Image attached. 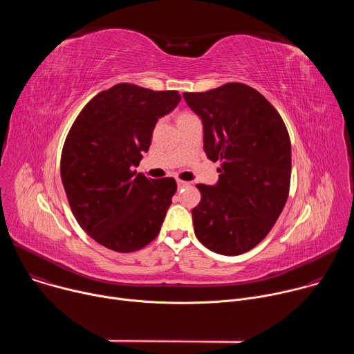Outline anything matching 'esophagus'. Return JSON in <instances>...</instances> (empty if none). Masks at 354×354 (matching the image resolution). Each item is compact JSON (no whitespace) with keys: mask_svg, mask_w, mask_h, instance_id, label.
<instances>
[{"mask_svg":"<svg viewBox=\"0 0 354 354\" xmlns=\"http://www.w3.org/2000/svg\"><path fill=\"white\" fill-rule=\"evenodd\" d=\"M176 185H178V187H185V186H187L189 183L185 182V180H176Z\"/></svg>","mask_w":354,"mask_h":354,"instance_id":"1","label":"esophagus"}]
</instances>
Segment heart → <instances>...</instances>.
Masks as SVG:
<instances>
[{"label": "heart", "instance_id": "b5f03b06", "mask_svg": "<svg viewBox=\"0 0 354 354\" xmlns=\"http://www.w3.org/2000/svg\"><path fill=\"white\" fill-rule=\"evenodd\" d=\"M183 116H189V113H183V115H180V118H183Z\"/></svg>", "mask_w": 354, "mask_h": 354}]
</instances>
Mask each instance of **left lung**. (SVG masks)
Wrapping results in <instances>:
<instances>
[{
    "label": "left lung",
    "mask_w": 354,
    "mask_h": 354,
    "mask_svg": "<svg viewBox=\"0 0 354 354\" xmlns=\"http://www.w3.org/2000/svg\"><path fill=\"white\" fill-rule=\"evenodd\" d=\"M183 97L203 123L207 158L221 162L214 186L197 185L194 234L216 254L241 255L269 234L287 201L291 142L286 124L269 100L245 84Z\"/></svg>",
    "instance_id": "left-lung-1"
}]
</instances>
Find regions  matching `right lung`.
I'll use <instances>...</instances> for the list:
<instances>
[{
	"mask_svg": "<svg viewBox=\"0 0 354 354\" xmlns=\"http://www.w3.org/2000/svg\"><path fill=\"white\" fill-rule=\"evenodd\" d=\"M180 102L178 91L118 84L80 112L62 153V182L80 227L108 249L134 252L153 241L176 192L172 178L136 174L154 127Z\"/></svg>",
	"mask_w": 354,
	"mask_h": 354,
	"instance_id": "right-lung-1",
	"label": "right lung"
}]
</instances>
